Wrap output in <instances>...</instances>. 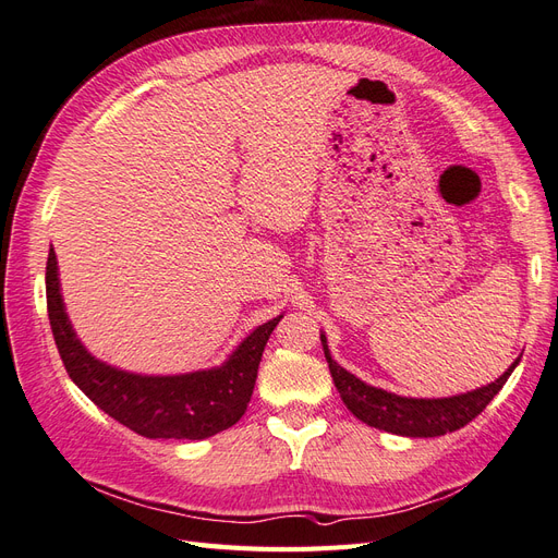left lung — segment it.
Instances as JSON below:
<instances>
[{
    "label": "left lung",
    "mask_w": 558,
    "mask_h": 558,
    "mask_svg": "<svg viewBox=\"0 0 558 558\" xmlns=\"http://www.w3.org/2000/svg\"><path fill=\"white\" fill-rule=\"evenodd\" d=\"M320 342H324L332 381L337 386V391H340V398L344 400L349 412L356 418H361L367 426L393 433V435H404V437H437V435H447L463 428L477 414H482V410L494 400V396L505 386V381H508L512 369L519 363L517 359L508 367V373H502L496 381L477 388V391H468L463 396L437 398V400L400 398L396 393L381 391V388L367 386L359 377L347 373L344 367H340L330 359L324 335H320Z\"/></svg>",
    "instance_id": "left-lung-1"
}]
</instances>
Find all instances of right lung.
I'll return each mask as SVG.
<instances>
[{
	"label": "right lung",
	"instance_id": "obj_1",
	"mask_svg": "<svg viewBox=\"0 0 558 558\" xmlns=\"http://www.w3.org/2000/svg\"><path fill=\"white\" fill-rule=\"evenodd\" d=\"M46 305L72 381L118 424L165 440H205L238 424L256 386L263 349L281 318L253 330L221 367L179 377H142L99 363L81 347L64 314L53 246L46 263Z\"/></svg>",
	"mask_w": 558,
	"mask_h": 558
}]
</instances>
